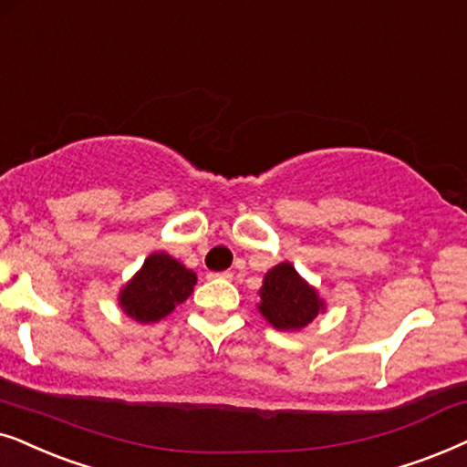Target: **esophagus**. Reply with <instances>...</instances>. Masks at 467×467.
<instances>
[{
    "instance_id": "1",
    "label": "esophagus",
    "mask_w": 467,
    "mask_h": 467,
    "mask_svg": "<svg viewBox=\"0 0 467 467\" xmlns=\"http://www.w3.org/2000/svg\"><path fill=\"white\" fill-rule=\"evenodd\" d=\"M209 279H233V273L222 271V273H209Z\"/></svg>"
}]
</instances>
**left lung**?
Masks as SVG:
<instances>
[{
    "label": "left lung",
    "mask_w": 467,
    "mask_h": 467,
    "mask_svg": "<svg viewBox=\"0 0 467 467\" xmlns=\"http://www.w3.org/2000/svg\"><path fill=\"white\" fill-rule=\"evenodd\" d=\"M258 295V312L279 331H298L325 312V301L318 292L290 263H279L266 271Z\"/></svg>",
    "instance_id": "8db88e82"
}]
</instances>
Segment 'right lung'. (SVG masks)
I'll use <instances>...</instances> for the list:
<instances>
[{
    "label": "right lung",
    "instance_id": "right-lung-1",
    "mask_svg": "<svg viewBox=\"0 0 467 467\" xmlns=\"http://www.w3.org/2000/svg\"><path fill=\"white\" fill-rule=\"evenodd\" d=\"M196 285V273L169 256L166 252H153L140 271L123 285L119 306L130 318L149 325L166 318L179 303H183Z\"/></svg>",
    "mask_w": 467,
    "mask_h": 467
}]
</instances>
